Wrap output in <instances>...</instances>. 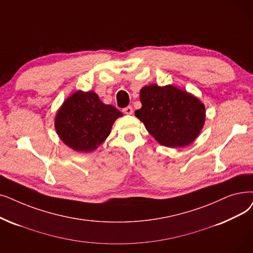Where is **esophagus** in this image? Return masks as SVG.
<instances>
[{"mask_svg": "<svg viewBox=\"0 0 253 253\" xmlns=\"http://www.w3.org/2000/svg\"><path fill=\"white\" fill-rule=\"evenodd\" d=\"M123 112H124V114H126V115H131L133 113V108L131 107V106H127V107H125L124 109H123Z\"/></svg>", "mask_w": 253, "mask_h": 253, "instance_id": "34e87169", "label": "esophagus"}]
</instances>
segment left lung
Returning a JSON list of instances; mask_svg holds the SVG:
<instances>
[{
  "mask_svg": "<svg viewBox=\"0 0 253 253\" xmlns=\"http://www.w3.org/2000/svg\"><path fill=\"white\" fill-rule=\"evenodd\" d=\"M139 98L141 107L135 117L160 145L185 147L199 136L206 111L196 97L171 84H151L142 87Z\"/></svg>",
  "mask_w": 253,
  "mask_h": 253,
  "instance_id": "obj_1",
  "label": "left lung"
}]
</instances>
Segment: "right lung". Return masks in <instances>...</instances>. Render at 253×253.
<instances>
[{
	"mask_svg": "<svg viewBox=\"0 0 253 253\" xmlns=\"http://www.w3.org/2000/svg\"><path fill=\"white\" fill-rule=\"evenodd\" d=\"M121 116L122 113L113 105L102 103L93 91H79L63 103L54 127L68 147L79 152H91L106 139Z\"/></svg>",
	"mask_w": 253,
	"mask_h": 253,
	"instance_id": "obj_1",
	"label": "right lung"
}]
</instances>
